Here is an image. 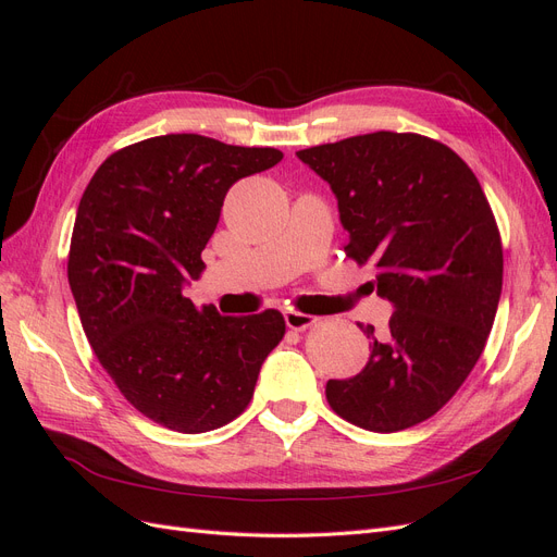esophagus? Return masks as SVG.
<instances>
[{"label":"esophagus","mask_w":557,"mask_h":557,"mask_svg":"<svg viewBox=\"0 0 557 557\" xmlns=\"http://www.w3.org/2000/svg\"><path fill=\"white\" fill-rule=\"evenodd\" d=\"M315 315L309 313H301V311H285V325L290 330H307L311 325H315Z\"/></svg>","instance_id":"esophagus-1"}]
</instances>
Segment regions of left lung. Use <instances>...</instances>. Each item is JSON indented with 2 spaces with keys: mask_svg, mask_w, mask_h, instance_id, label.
I'll return each mask as SVG.
<instances>
[{
  "mask_svg": "<svg viewBox=\"0 0 557 557\" xmlns=\"http://www.w3.org/2000/svg\"><path fill=\"white\" fill-rule=\"evenodd\" d=\"M330 183L350 239L395 313L358 376L327 381L336 416L369 432L432 418L479 362L502 295V239L481 183L446 144L372 132L297 150Z\"/></svg>",
  "mask_w": 557,
  "mask_h": 557,
  "instance_id": "left-lung-1",
  "label": "left lung"
}]
</instances>
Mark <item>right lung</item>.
Wrapping results in <instances>:
<instances>
[{"instance_id": "add662e5", "label": "right lung", "mask_w": 557, "mask_h": 557, "mask_svg": "<svg viewBox=\"0 0 557 557\" xmlns=\"http://www.w3.org/2000/svg\"><path fill=\"white\" fill-rule=\"evenodd\" d=\"M281 158L276 148L164 134L115 150L81 197L66 276L83 332L117 391L162 428L227 425L283 339L276 309L221 315L183 295L205 269L232 183Z\"/></svg>"}]
</instances>
